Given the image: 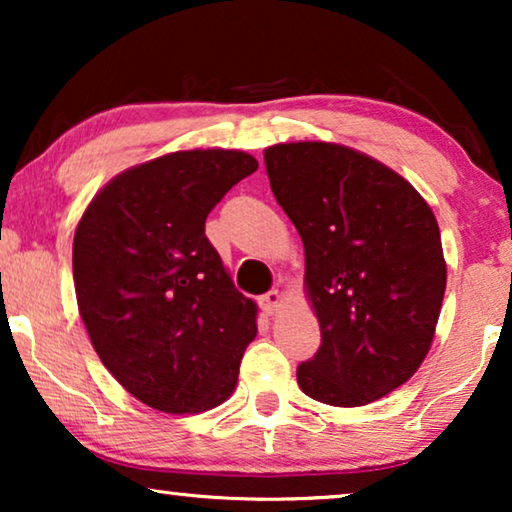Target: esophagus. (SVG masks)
<instances>
[{
  "mask_svg": "<svg viewBox=\"0 0 512 512\" xmlns=\"http://www.w3.org/2000/svg\"><path fill=\"white\" fill-rule=\"evenodd\" d=\"M282 305H284V296L279 291H268L261 298V307H263L265 314H275Z\"/></svg>",
  "mask_w": 512,
  "mask_h": 512,
  "instance_id": "obj_1",
  "label": "esophagus"
}]
</instances>
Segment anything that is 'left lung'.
I'll list each match as a JSON object with an SVG mask.
<instances>
[{
	"instance_id": "left-lung-1",
	"label": "left lung",
	"mask_w": 512,
	"mask_h": 512,
	"mask_svg": "<svg viewBox=\"0 0 512 512\" xmlns=\"http://www.w3.org/2000/svg\"><path fill=\"white\" fill-rule=\"evenodd\" d=\"M263 156L303 240L321 328L298 387L335 408L373 403L408 382L431 349L447 282L436 216L401 174L349 146L291 142Z\"/></svg>"
}]
</instances>
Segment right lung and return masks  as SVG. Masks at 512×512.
I'll list each match as a JSON object with an SVG mask.
<instances>
[{"mask_svg":"<svg viewBox=\"0 0 512 512\" xmlns=\"http://www.w3.org/2000/svg\"><path fill=\"white\" fill-rule=\"evenodd\" d=\"M258 170L244 151H174L109 181L74 233L76 303L104 368L137 401L205 412L235 391L256 303L205 235L207 214Z\"/></svg>","mask_w":512,"mask_h":512,"instance_id":"obj_1","label":"right lung"}]
</instances>
